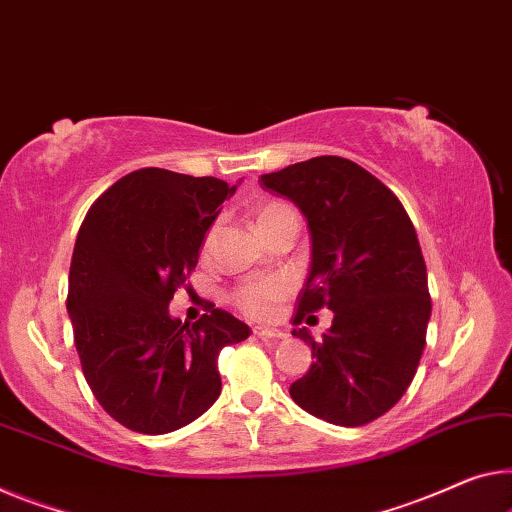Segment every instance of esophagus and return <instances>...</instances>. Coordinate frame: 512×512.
<instances>
[{
	"instance_id": "34e87169",
	"label": "esophagus",
	"mask_w": 512,
	"mask_h": 512,
	"mask_svg": "<svg viewBox=\"0 0 512 512\" xmlns=\"http://www.w3.org/2000/svg\"><path fill=\"white\" fill-rule=\"evenodd\" d=\"M254 334L258 338H265V341H270V338H283L286 334L281 332V329H270V327H256Z\"/></svg>"
}]
</instances>
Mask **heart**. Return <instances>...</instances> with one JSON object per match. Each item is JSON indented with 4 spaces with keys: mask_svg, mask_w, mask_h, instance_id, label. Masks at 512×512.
<instances>
[{
    "mask_svg": "<svg viewBox=\"0 0 512 512\" xmlns=\"http://www.w3.org/2000/svg\"><path fill=\"white\" fill-rule=\"evenodd\" d=\"M286 210L283 206H265L258 210L256 215V226L267 222V219L277 215V212ZM288 293V281L283 277H251L240 283L238 288L233 290V302L242 313H247L249 318H270L277 304L286 297Z\"/></svg>",
    "mask_w": 512,
    "mask_h": 512,
    "instance_id": "obj_1",
    "label": "heart"
}]
</instances>
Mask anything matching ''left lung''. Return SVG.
I'll list each match as a JSON object with an SVG mask.
<instances>
[{"instance_id": "8db88e82", "label": "left lung", "mask_w": 512, "mask_h": 512, "mask_svg": "<svg viewBox=\"0 0 512 512\" xmlns=\"http://www.w3.org/2000/svg\"><path fill=\"white\" fill-rule=\"evenodd\" d=\"M265 190L295 203L311 235L309 277L293 325L329 309L332 327L313 338L309 373L290 398L318 419L357 428L403 398L426 348L428 272L403 203L359 164L336 155L261 176Z\"/></svg>"}]
</instances>
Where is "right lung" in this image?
<instances>
[{"label": "right lung", "instance_id": "right-lung-1", "mask_svg": "<svg viewBox=\"0 0 512 512\" xmlns=\"http://www.w3.org/2000/svg\"><path fill=\"white\" fill-rule=\"evenodd\" d=\"M235 190L219 178L148 167L123 176L86 212L66 309L86 382L125 428L164 435L199 419L222 391L219 352L251 334L222 309L194 325L169 313Z\"/></svg>", "mask_w": 512, "mask_h": 512}]
</instances>
